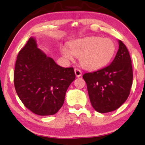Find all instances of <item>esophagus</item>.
Returning a JSON list of instances; mask_svg holds the SVG:
<instances>
[{
    "label": "esophagus",
    "mask_w": 145,
    "mask_h": 145,
    "mask_svg": "<svg viewBox=\"0 0 145 145\" xmlns=\"http://www.w3.org/2000/svg\"><path fill=\"white\" fill-rule=\"evenodd\" d=\"M74 71L75 74H76V76H77V77H80V76H82V71L80 70L79 69H78V68H76V69H74Z\"/></svg>",
    "instance_id": "1"
}]
</instances>
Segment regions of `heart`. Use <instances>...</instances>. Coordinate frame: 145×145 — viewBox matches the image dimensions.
<instances>
[{
  "mask_svg": "<svg viewBox=\"0 0 145 145\" xmlns=\"http://www.w3.org/2000/svg\"><path fill=\"white\" fill-rule=\"evenodd\" d=\"M69 50L65 46L61 52L66 59L72 60L73 56L80 57L83 68L95 70L104 67L112 59L115 45L109 38L88 37L76 39L69 44Z\"/></svg>",
  "mask_w": 145,
  "mask_h": 145,
  "instance_id": "heart-1",
  "label": "heart"
}]
</instances>
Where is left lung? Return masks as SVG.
I'll return each mask as SVG.
<instances>
[{"label":"left lung","mask_w":145,"mask_h":145,"mask_svg":"<svg viewBox=\"0 0 145 145\" xmlns=\"http://www.w3.org/2000/svg\"><path fill=\"white\" fill-rule=\"evenodd\" d=\"M112 62L102 69L82 76L93 108L100 113L112 112L127 100L132 85L133 70L128 50L119 40Z\"/></svg>","instance_id":"1"}]
</instances>
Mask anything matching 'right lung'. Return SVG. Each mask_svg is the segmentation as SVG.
<instances>
[{
    "mask_svg": "<svg viewBox=\"0 0 145 145\" xmlns=\"http://www.w3.org/2000/svg\"><path fill=\"white\" fill-rule=\"evenodd\" d=\"M75 78L74 68L56 64L37 48L33 37L18 53L14 74L15 89L23 104L34 114H56Z\"/></svg>",
    "mask_w": 145,
    "mask_h": 145,
    "instance_id": "1",
    "label": "right lung"
}]
</instances>
